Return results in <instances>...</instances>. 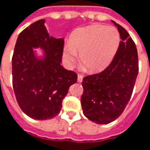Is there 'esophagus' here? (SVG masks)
Instances as JSON below:
<instances>
[{
    "mask_svg": "<svg viewBox=\"0 0 150 150\" xmlns=\"http://www.w3.org/2000/svg\"><path fill=\"white\" fill-rule=\"evenodd\" d=\"M82 80H83V77H82V75H81V74H78V75H77V81H78V82H81Z\"/></svg>",
    "mask_w": 150,
    "mask_h": 150,
    "instance_id": "obj_1",
    "label": "esophagus"
}]
</instances>
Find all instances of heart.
<instances>
[{
    "label": "heart",
    "instance_id": "heart-1",
    "mask_svg": "<svg viewBox=\"0 0 150 150\" xmlns=\"http://www.w3.org/2000/svg\"><path fill=\"white\" fill-rule=\"evenodd\" d=\"M120 44V34L114 27L93 24L76 31L66 45L64 58L73 64L81 55V61L96 72L107 67L115 56Z\"/></svg>",
    "mask_w": 150,
    "mask_h": 150
}]
</instances>
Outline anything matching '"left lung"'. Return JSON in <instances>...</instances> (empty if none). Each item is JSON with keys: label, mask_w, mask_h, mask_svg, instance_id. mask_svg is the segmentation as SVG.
Segmentation results:
<instances>
[{"label": "left lung", "mask_w": 150, "mask_h": 150, "mask_svg": "<svg viewBox=\"0 0 150 150\" xmlns=\"http://www.w3.org/2000/svg\"><path fill=\"white\" fill-rule=\"evenodd\" d=\"M113 23L122 39L115 56L105 70L86 76L82 81V111L88 119L98 124L109 123L122 113L139 72L135 42L124 28Z\"/></svg>", "instance_id": "obj_1"}]
</instances>
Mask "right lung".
<instances>
[{"label": "right lung", "mask_w": 150, "mask_h": 150, "mask_svg": "<svg viewBox=\"0 0 150 150\" xmlns=\"http://www.w3.org/2000/svg\"><path fill=\"white\" fill-rule=\"evenodd\" d=\"M45 20L40 19L18 35L12 57V83L22 111L28 116L45 120L57 116L77 73L60 64L64 50L63 38L50 37ZM33 47L45 50L44 60L34 55Z\"/></svg>", "instance_id": "1"}]
</instances>
